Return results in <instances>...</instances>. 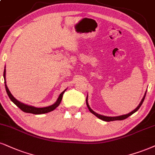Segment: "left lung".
Wrapping results in <instances>:
<instances>
[{"label": "left lung", "instance_id": "obj_1", "mask_svg": "<svg viewBox=\"0 0 155 155\" xmlns=\"http://www.w3.org/2000/svg\"><path fill=\"white\" fill-rule=\"evenodd\" d=\"M146 93H147V92L145 93V94L144 95V97H143L142 100L141 101L140 104H139V106H137L134 110H132V111L130 112V113H129V114H125V115H121V116H114V117H111V116H106L100 115V114H97V113H95V112L93 111V110L91 109V108H90V106H89V105H88V103H87V98H86V104H87V108H88V109H89L90 111L93 114H94L95 116H97V117H98V118H100V119L103 120V121H116V120H120V121H121V120L125 119V118H127L129 117V116H130L131 115H132L133 114H134L135 112L137 111V110H139V108H140L141 106H142V104H143V102H144L145 96H146Z\"/></svg>", "mask_w": 155, "mask_h": 155}]
</instances>
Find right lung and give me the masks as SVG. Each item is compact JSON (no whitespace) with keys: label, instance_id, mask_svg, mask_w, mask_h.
<instances>
[{"label":"right lung","instance_id":"right-lung-1","mask_svg":"<svg viewBox=\"0 0 155 155\" xmlns=\"http://www.w3.org/2000/svg\"><path fill=\"white\" fill-rule=\"evenodd\" d=\"M3 78H4L5 90H6V93L8 95L9 98L11 99V101H12L13 104H16L21 110H23V111L25 113H29V114H47V113L52 111L53 110H54L55 108H56L60 104L61 101H62V99L63 93H64V91H66V90H64V91L61 93L60 96H59V98H57V101L54 103V104L51 105V106L44 107V108H36V107L28 106V105L23 104V103L20 102V101H18V100H16V99L13 96V95L11 93L10 91H9L6 82H5V69H4V72H3Z\"/></svg>","mask_w":155,"mask_h":155}]
</instances>
